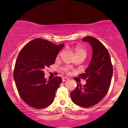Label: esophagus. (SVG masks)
<instances>
[{
	"label": "esophagus",
	"mask_w": 128,
	"mask_h": 128,
	"mask_svg": "<svg viewBox=\"0 0 128 128\" xmlns=\"http://www.w3.org/2000/svg\"><path fill=\"white\" fill-rule=\"evenodd\" d=\"M68 77H62V81H63V82H64V81H68Z\"/></svg>",
	"instance_id": "34e87169"
}]
</instances>
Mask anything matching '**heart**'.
<instances>
[{
  "instance_id": "obj_1",
  "label": "heart",
  "mask_w": 128,
  "mask_h": 128,
  "mask_svg": "<svg viewBox=\"0 0 128 128\" xmlns=\"http://www.w3.org/2000/svg\"><path fill=\"white\" fill-rule=\"evenodd\" d=\"M74 52H75V55H84L85 56H86V51L83 48L79 47V46H77L74 49ZM64 72H66V73H68L70 71V68H64Z\"/></svg>"
}]
</instances>
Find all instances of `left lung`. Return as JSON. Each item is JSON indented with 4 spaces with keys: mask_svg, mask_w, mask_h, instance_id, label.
<instances>
[{
    "mask_svg": "<svg viewBox=\"0 0 128 128\" xmlns=\"http://www.w3.org/2000/svg\"><path fill=\"white\" fill-rule=\"evenodd\" d=\"M82 41L88 42L92 48V57L86 73L79 76L86 79L84 86L78 84L70 93L72 100L82 107H90L102 100L110 88L113 68L108 51L96 38L87 36Z\"/></svg>",
    "mask_w": 128,
    "mask_h": 128,
    "instance_id": "8db88e82",
    "label": "left lung"
}]
</instances>
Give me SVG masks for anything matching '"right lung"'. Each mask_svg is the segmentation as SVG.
Instances as JSON below:
<instances>
[{"mask_svg":"<svg viewBox=\"0 0 128 128\" xmlns=\"http://www.w3.org/2000/svg\"><path fill=\"white\" fill-rule=\"evenodd\" d=\"M64 46L38 38L28 42L20 51L13 77L20 97L30 107L46 108L54 102L62 78L56 76L47 81L44 69L54 64Z\"/></svg>","mask_w":128,"mask_h":128,"instance_id":"add662e5","label":"right lung"}]
</instances>
